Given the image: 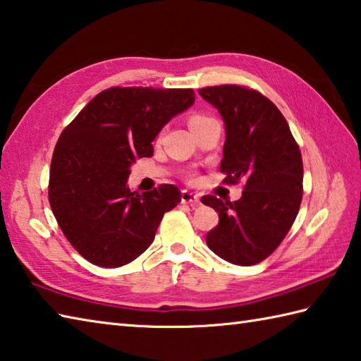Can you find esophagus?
<instances>
[{
	"label": "esophagus",
	"instance_id": "1",
	"mask_svg": "<svg viewBox=\"0 0 361 361\" xmlns=\"http://www.w3.org/2000/svg\"><path fill=\"white\" fill-rule=\"evenodd\" d=\"M200 200V197H199V194H195V192H190V190H181V203H190V204H194V203H197Z\"/></svg>",
	"mask_w": 361,
	"mask_h": 361
}]
</instances>
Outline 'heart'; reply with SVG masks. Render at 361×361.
Masks as SVG:
<instances>
[{"label":"heart","instance_id":"obj_1","mask_svg":"<svg viewBox=\"0 0 361 361\" xmlns=\"http://www.w3.org/2000/svg\"><path fill=\"white\" fill-rule=\"evenodd\" d=\"M207 118H209V117H207V116H202V114H195V116L190 117V120H189V125H190V126H194V125L200 123V122H203V120H207Z\"/></svg>","mask_w":361,"mask_h":361}]
</instances>
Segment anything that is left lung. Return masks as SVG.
I'll use <instances>...</instances> for the list:
<instances>
[{"label": "left lung", "instance_id": "obj_1", "mask_svg": "<svg viewBox=\"0 0 361 361\" xmlns=\"http://www.w3.org/2000/svg\"><path fill=\"white\" fill-rule=\"evenodd\" d=\"M225 122L221 172L224 183L244 181L236 202L202 197L219 213L207 244L216 255L238 266L261 263L283 241L298 217L303 194V164L283 114L261 92L221 84L199 89Z\"/></svg>", "mask_w": 361, "mask_h": 361}]
</instances>
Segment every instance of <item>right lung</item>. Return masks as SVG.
<instances>
[{
	"label": "right lung",
	"mask_w": 361,
	"mask_h": 361,
	"mask_svg": "<svg viewBox=\"0 0 361 361\" xmlns=\"http://www.w3.org/2000/svg\"><path fill=\"white\" fill-rule=\"evenodd\" d=\"M195 100L192 89L109 87L70 122L54 147L48 200L63 236L89 263L120 267L153 243L180 189L126 188L130 166L153 154V139Z\"/></svg>",
	"instance_id": "obj_1"
}]
</instances>
